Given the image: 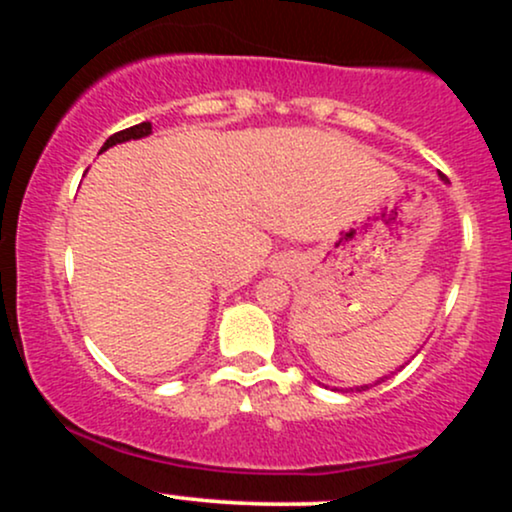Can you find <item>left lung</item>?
Instances as JSON below:
<instances>
[{
    "mask_svg": "<svg viewBox=\"0 0 512 512\" xmlns=\"http://www.w3.org/2000/svg\"><path fill=\"white\" fill-rule=\"evenodd\" d=\"M378 383H380V380H378ZM378 383H375V385H378ZM370 387H373V385H370ZM356 390H358V392H361V390H368V385H363V387H356Z\"/></svg>",
    "mask_w": 512,
    "mask_h": 512,
    "instance_id": "8db88e82",
    "label": "left lung"
}]
</instances>
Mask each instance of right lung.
I'll use <instances>...</instances> for the list:
<instances>
[{"mask_svg": "<svg viewBox=\"0 0 512 512\" xmlns=\"http://www.w3.org/2000/svg\"><path fill=\"white\" fill-rule=\"evenodd\" d=\"M146 134H151V122H142V125L127 127V129H122V132H115L113 137L105 139V144H103L101 151L110 149V146H115V144H120V142H129V139H142V137H146Z\"/></svg>", "mask_w": 512, "mask_h": 512, "instance_id": "obj_1", "label": "right lung"}]
</instances>
